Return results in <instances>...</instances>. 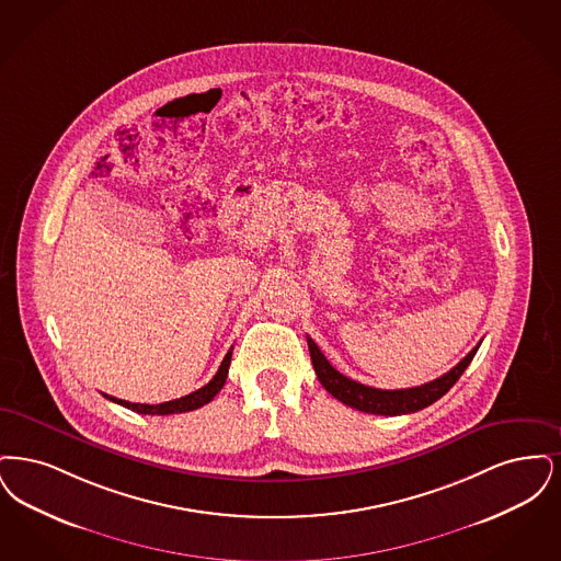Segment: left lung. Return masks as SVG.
Wrapping results in <instances>:
<instances>
[{
    "mask_svg": "<svg viewBox=\"0 0 561 561\" xmlns=\"http://www.w3.org/2000/svg\"><path fill=\"white\" fill-rule=\"evenodd\" d=\"M308 347H310V358H312V365L317 370L318 381L333 398H337L345 407H352L363 413L393 416V414L416 413L439 400L459 381L465 368L473 360L480 343L465 356L459 365L450 368L448 373H444L438 379H434L425 386H419V388H409V390H377V388L363 386V383L345 377L340 370H335L310 337H308Z\"/></svg>",
    "mask_w": 561,
    "mask_h": 561,
    "instance_id": "8db88e82",
    "label": "left lung"
}]
</instances>
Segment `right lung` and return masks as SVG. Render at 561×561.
<instances>
[{
	"instance_id": "obj_1",
	"label": "right lung",
	"mask_w": 561,
	"mask_h": 561,
	"mask_svg": "<svg viewBox=\"0 0 561 561\" xmlns=\"http://www.w3.org/2000/svg\"><path fill=\"white\" fill-rule=\"evenodd\" d=\"M230 358H232V347H230V350H228V354L224 356V360H221V365H219L218 373L214 375V379H211L207 386H203L201 390L193 391V393H188V396H182V398H178V400H171V402H163V404H136V402H125V400H119V398H115V396H106V393H102V396L138 414H178L196 411V409H201L203 404L211 402V400L216 398V393L224 388L226 377H228Z\"/></svg>"
}]
</instances>
